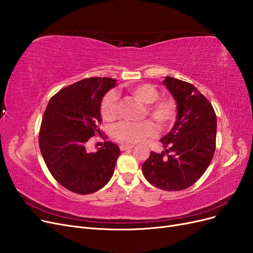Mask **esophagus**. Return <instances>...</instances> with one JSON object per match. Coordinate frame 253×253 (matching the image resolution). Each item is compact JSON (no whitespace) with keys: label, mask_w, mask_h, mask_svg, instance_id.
Instances as JSON below:
<instances>
[{"label":"esophagus","mask_w":253,"mask_h":253,"mask_svg":"<svg viewBox=\"0 0 253 253\" xmlns=\"http://www.w3.org/2000/svg\"><path fill=\"white\" fill-rule=\"evenodd\" d=\"M133 148H134V145H132V144H121L120 145L121 151H128V150H132Z\"/></svg>","instance_id":"1"}]
</instances>
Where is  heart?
Segmentation results:
<instances>
[{
	"mask_svg": "<svg viewBox=\"0 0 253 253\" xmlns=\"http://www.w3.org/2000/svg\"><path fill=\"white\" fill-rule=\"evenodd\" d=\"M129 93L142 103L147 104L149 116L154 119L158 126H171L176 118V103L171 98H158V89L150 83H139L128 87ZM118 95L114 90L106 94L100 104L101 117L105 121H113L117 117ZM155 133V126L151 120L141 122H120L114 127L113 136L125 144H134L145 140Z\"/></svg>",
	"mask_w": 253,
	"mask_h": 253,
	"instance_id": "1",
	"label": "heart"
}]
</instances>
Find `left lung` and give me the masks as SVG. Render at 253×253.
Instances as JSON below:
<instances>
[{"label":"left lung","instance_id":"obj_1","mask_svg":"<svg viewBox=\"0 0 253 253\" xmlns=\"http://www.w3.org/2000/svg\"><path fill=\"white\" fill-rule=\"evenodd\" d=\"M176 102L177 117L162 141V153L151 152L142 165L147 180L165 191L185 190L200 179L215 151L216 115L200 90L186 81L164 80Z\"/></svg>","mask_w":253,"mask_h":253}]
</instances>
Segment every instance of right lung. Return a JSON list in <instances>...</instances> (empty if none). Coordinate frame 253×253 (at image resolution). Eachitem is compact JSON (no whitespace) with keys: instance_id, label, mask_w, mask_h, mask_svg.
Returning a JSON list of instances; mask_svg holds the SVG:
<instances>
[{"instance_id":"add662e5","label":"right lung","mask_w":253,"mask_h":253,"mask_svg":"<svg viewBox=\"0 0 253 253\" xmlns=\"http://www.w3.org/2000/svg\"><path fill=\"white\" fill-rule=\"evenodd\" d=\"M116 80L91 77L71 84L53 96L44 112L39 145L50 174L61 186L90 194L111 179L120 155L116 143L106 141L97 152L86 151L90 137L101 134L100 104Z\"/></svg>"}]
</instances>
